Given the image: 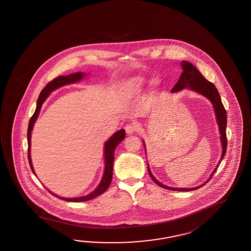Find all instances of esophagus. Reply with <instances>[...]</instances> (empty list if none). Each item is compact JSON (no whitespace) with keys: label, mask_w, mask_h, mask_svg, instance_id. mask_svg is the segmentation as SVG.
Instances as JSON below:
<instances>
[{"label":"esophagus","mask_w":251,"mask_h":251,"mask_svg":"<svg viewBox=\"0 0 251 251\" xmlns=\"http://www.w3.org/2000/svg\"><path fill=\"white\" fill-rule=\"evenodd\" d=\"M137 125H135V124H133V123H129V124L125 126V131H126V133L128 134V135L137 132Z\"/></svg>","instance_id":"obj_1"}]
</instances>
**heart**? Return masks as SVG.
Segmentation results:
<instances>
[{
	"instance_id": "heart-1",
	"label": "heart",
	"mask_w": 251,
	"mask_h": 251,
	"mask_svg": "<svg viewBox=\"0 0 251 251\" xmlns=\"http://www.w3.org/2000/svg\"><path fill=\"white\" fill-rule=\"evenodd\" d=\"M147 82L148 80L145 76H135L128 80L127 88L130 93L135 94L142 90L143 88L147 85Z\"/></svg>"
}]
</instances>
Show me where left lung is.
Here are the masks:
<instances>
[{
	"label": "left lung",
	"instance_id": "left-lung-1",
	"mask_svg": "<svg viewBox=\"0 0 251 251\" xmlns=\"http://www.w3.org/2000/svg\"><path fill=\"white\" fill-rule=\"evenodd\" d=\"M181 66H183V73L181 74L179 80H177V82L176 83V85L171 90V92H176V91H179L180 90H183L184 88L189 87L191 90L199 92V93L205 96L206 98H208V100L212 102L213 106L215 108V113L217 115L219 130H220V134H221V141H222L223 147L222 157H221V160L219 161L217 168L215 169V171H213L210 177L208 178L206 183H204L202 185H204L205 184H207L209 180L211 179L212 176L215 174V172L218 170V166L224 159V156L226 152V111L224 107L220 95L218 93L216 86L214 85L212 82L208 81L200 73L198 69L194 65H192L190 62L183 61ZM148 173L151 176V179L154 181V183H156L159 186H161L162 188H165V189L172 190V191H175L176 190V191H180V192H189V191L198 189L199 187L202 186V185H201V186L194 187V188H173V187H170V186H166V185L161 184L160 182H158L153 177V176L151 175L149 167H148Z\"/></svg>",
	"mask_w": 251,
	"mask_h": 251
}]
</instances>
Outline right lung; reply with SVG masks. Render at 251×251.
Returning a JSON list of instances; mask_svg holds the SVG:
<instances>
[{
    "label": "right lung",
    "mask_w": 251,
    "mask_h": 251,
    "mask_svg": "<svg viewBox=\"0 0 251 251\" xmlns=\"http://www.w3.org/2000/svg\"><path fill=\"white\" fill-rule=\"evenodd\" d=\"M85 75L86 74L79 72V73H76V74H71L69 75L58 76L57 78L53 79L51 81H50L47 85L43 88V90L41 91V93L39 95L36 109H35V112L33 113V116L31 117L30 121H29L28 128H27V143H28V152H27L28 155L27 156H28L29 164H30L31 170L33 171V174H34V171H33L32 161H31V158H30V145H31L30 137H31V131H32L33 124H34L36 119L38 117L40 110H41V107H42V104H43L44 100L47 99L48 96L52 90H56L58 87H61V86L66 85V84L78 82L79 80H81ZM124 138H125V130L124 129H120L117 132L114 133V135L109 138L108 141H106V143H105V145H104L105 169H104V176H103L102 181L100 182V185L98 186L97 189L95 190L94 192H92L89 195L82 196V197H80V198L69 199L58 197L57 195L51 194L50 192V193L53 194L54 196L57 197V198L61 199L63 201H71V202H80V201H90V200H92V199L100 196V194H103L104 192L107 190L109 185H111V182H112L115 148H116V147L118 146L120 143L123 141Z\"/></svg>",
    "instance_id": "right-lung-1"
}]
</instances>
